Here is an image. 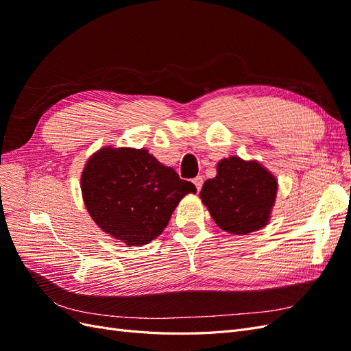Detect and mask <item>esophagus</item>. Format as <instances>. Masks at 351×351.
I'll use <instances>...</instances> for the list:
<instances>
[{"mask_svg": "<svg viewBox=\"0 0 351 351\" xmlns=\"http://www.w3.org/2000/svg\"><path fill=\"white\" fill-rule=\"evenodd\" d=\"M193 184L196 186V189H197V192H200V189H202V184H204V178H202L200 176H199V177H196V178L193 180Z\"/></svg>", "mask_w": 351, "mask_h": 351, "instance_id": "esophagus-1", "label": "esophagus"}]
</instances>
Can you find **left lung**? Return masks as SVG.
<instances>
[{
	"label": "left lung",
	"instance_id": "8db88e82",
	"mask_svg": "<svg viewBox=\"0 0 351 351\" xmlns=\"http://www.w3.org/2000/svg\"><path fill=\"white\" fill-rule=\"evenodd\" d=\"M277 192V178L261 162L230 156L217 164V176L199 195L221 230L246 236L268 224Z\"/></svg>",
	"mask_w": 351,
	"mask_h": 351
}]
</instances>
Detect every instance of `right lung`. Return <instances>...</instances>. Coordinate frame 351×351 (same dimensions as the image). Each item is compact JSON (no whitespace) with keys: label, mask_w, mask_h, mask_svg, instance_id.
<instances>
[{"label":"right lung","mask_w":351,"mask_h":351,"mask_svg":"<svg viewBox=\"0 0 351 351\" xmlns=\"http://www.w3.org/2000/svg\"><path fill=\"white\" fill-rule=\"evenodd\" d=\"M80 187L95 224L127 246L156 239L180 200L196 193L193 183L180 178L145 147H101L86 161Z\"/></svg>","instance_id":"add662e5"}]
</instances>
